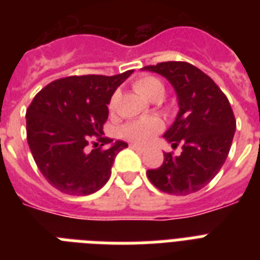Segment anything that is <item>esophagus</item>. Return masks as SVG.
<instances>
[{
	"instance_id": "34e87169",
	"label": "esophagus",
	"mask_w": 260,
	"mask_h": 260,
	"mask_svg": "<svg viewBox=\"0 0 260 260\" xmlns=\"http://www.w3.org/2000/svg\"><path fill=\"white\" fill-rule=\"evenodd\" d=\"M131 148L135 151H138V152H144V151L147 150L146 147L143 146H138V144H131Z\"/></svg>"
}]
</instances>
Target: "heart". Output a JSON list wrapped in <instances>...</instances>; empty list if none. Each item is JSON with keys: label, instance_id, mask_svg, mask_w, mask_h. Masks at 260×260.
<instances>
[{"label": "heart", "instance_id": "heart-1", "mask_svg": "<svg viewBox=\"0 0 260 260\" xmlns=\"http://www.w3.org/2000/svg\"><path fill=\"white\" fill-rule=\"evenodd\" d=\"M134 89L138 91L142 97L154 101V100H160L165 94V85L160 79L152 75H146L142 78L136 79L134 82ZM114 108V97L109 104V109ZM162 122L160 120L155 117L143 118L138 121L128 122L121 128V135L131 142L144 144L148 143L155 135L162 131Z\"/></svg>", "mask_w": 260, "mask_h": 260}]
</instances>
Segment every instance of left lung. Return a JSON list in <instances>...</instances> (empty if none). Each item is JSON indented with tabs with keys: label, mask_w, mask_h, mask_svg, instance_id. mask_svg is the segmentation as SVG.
<instances>
[{
	"label": "left lung",
	"mask_w": 260,
	"mask_h": 260,
	"mask_svg": "<svg viewBox=\"0 0 260 260\" xmlns=\"http://www.w3.org/2000/svg\"><path fill=\"white\" fill-rule=\"evenodd\" d=\"M143 70L165 77L175 90L179 110L163 138L173 148L182 146L179 155L163 152L162 166L147 171V177L165 193H196L216 177L230 154L236 131L230 101L213 79L190 63L163 62Z\"/></svg>",
	"instance_id": "8db88e82"
}]
</instances>
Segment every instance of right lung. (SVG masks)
<instances>
[{
    "label": "right lung",
    "mask_w": 260,
    "mask_h": 260,
    "mask_svg": "<svg viewBox=\"0 0 260 260\" xmlns=\"http://www.w3.org/2000/svg\"><path fill=\"white\" fill-rule=\"evenodd\" d=\"M132 73L67 77L35 95L25 114L28 146L40 173L55 189L89 196L108 182L116 155L128 144L101 136L102 125L110 98ZM91 136L110 147L87 151Z\"/></svg>",
    "instance_id": "1"
}]
</instances>
